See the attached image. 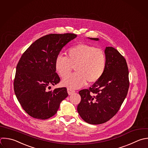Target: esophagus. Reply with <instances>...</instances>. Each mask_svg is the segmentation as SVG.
<instances>
[{"mask_svg": "<svg viewBox=\"0 0 148 148\" xmlns=\"http://www.w3.org/2000/svg\"><path fill=\"white\" fill-rule=\"evenodd\" d=\"M67 90H68V92L69 95H71V94H72L73 93H74L75 92V90H72L71 88H68Z\"/></svg>", "mask_w": 148, "mask_h": 148, "instance_id": "obj_1", "label": "esophagus"}]
</instances>
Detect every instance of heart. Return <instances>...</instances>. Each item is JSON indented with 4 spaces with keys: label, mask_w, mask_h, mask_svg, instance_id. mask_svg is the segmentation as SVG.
Segmentation results:
<instances>
[{
    "label": "heart",
    "mask_w": 148,
    "mask_h": 148,
    "mask_svg": "<svg viewBox=\"0 0 148 148\" xmlns=\"http://www.w3.org/2000/svg\"><path fill=\"white\" fill-rule=\"evenodd\" d=\"M66 56H57L54 67L57 73L65 78L75 67L77 72L64 79L62 84L71 88H79L87 82L94 83L103 75L106 67V57L104 51L95 46L80 43L68 48Z\"/></svg>",
    "instance_id": "obj_1"
}]
</instances>
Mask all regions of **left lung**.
I'll list each match as a JSON object with an SVG mask.
<instances>
[{
	"instance_id": "left-lung-1",
	"label": "left lung",
	"mask_w": 148,
	"mask_h": 148,
	"mask_svg": "<svg viewBox=\"0 0 148 148\" xmlns=\"http://www.w3.org/2000/svg\"><path fill=\"white\" fill-rule=\"evenodd\" d=\"M105 54L106 67L101 78L88 89L79 92L81 101L77 112L84 121L91 124H102L112 119L120 108L129 88L125 59L112 47H106Z\"/></svg>"
}]
</instances>
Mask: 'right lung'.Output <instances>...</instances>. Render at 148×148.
I'll use <instances>...</instances> for the list:
<instances>
[{
	"mask_svg": "<svg viewBox=\"0 0 148 148\" xmlns=\"http://www.w3.org/2000/svg\"><path fill=\"white\" fill-rule=\"evenodd\" d=\"M75 34H49L34 42L23 54L16 68L14 90L24 110L31 117L45 120L53 116L68 95L66 87L49 91L60 82L55 60Z\"/></svg>",
	"mask_w": 148,
	"mask_h": 148,
	"instance_id": "right-lung-1",
	"label": "right lung"
}]
</instances>
